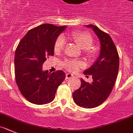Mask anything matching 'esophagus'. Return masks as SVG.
Listing matches in <instances>:
<instances>
[{
    "label": "esophagus",
    "instance_id": "1",
    "mask_svg": "<svg viewBox=\"0 0 133 133\" xmlns=\"http://www.w3.org/2000/svg\"><path fill=\"white\" fill-rule=\"evenodd\" d=\"M71 77H73V75L71 74H67L66 77H65V79H71Z\"/></svg>",
    "mask_w": 133,
    "mask_h": 133
}]
</instances>
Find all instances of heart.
Instances as JSON below:
<instances>
[{
  "label": "heart",
  "mask_w": 133,
  "mask_h": 133,
  "mask_svg": "<svg viewBox=\"0 0 133 133\" xmlns=\"http://www.w3.org/2000/svg\"><path fill=\"white\" fill-rule=\"evenodd\" d=\"M72 38L76 44L84 50L85 53L88 55H92L94 51L92 49L91 46L93 44V38L90 34L85 32H78L73 34ZM65 41L63 36H59L56 39L54 44V51L56 52H60L64 50L65 46ZM83 64L79 61L68 60L64 63V67L70 71H77L79 68L83 66Z\"/></svg>",
  "instance_id": "1"
}]
</instances>
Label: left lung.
Here are the masks:
<instances>
[{
    "label": "left lung",
    "instance_id": "8db88e82",
    "mask_svg": "<svg viewBox=\"0 0 133 133\" xmlns=\"http://www.w3.org/2000/svg\"><path fill=\"white\" fill-rule=\"evenodd\" d=\"M93 29L100 42V52L94 64L83 71L91 75L93 81L81 79V86L73 93L76 105L83 108H95L107 99L114 87L119 71V58L111 37L93 24L85 26Z\"/></svg>",
    "mask_w": 133,
    "mask_h": 133
}]
</instances>
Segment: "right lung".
<instances>
[{
	"label": "right lung",
	"mask_w": 133,
	"mask_h": 133,
	"mask_svg": "<svg viewBox=\"0 0 133 133\" xmlns=\"http://www.w3.org/2000/svg\"><path fill=\"white\" fill-rule=\"evenodd\" d=\"M66 26L44 24L26 33L16 48L14 72L16 84L24 97L36 105L52 102L65 74L62 70L52 74L43 71L48 56H54V44Z\"/></svg>",
	"instance_id": "1"
}]
</instances>
